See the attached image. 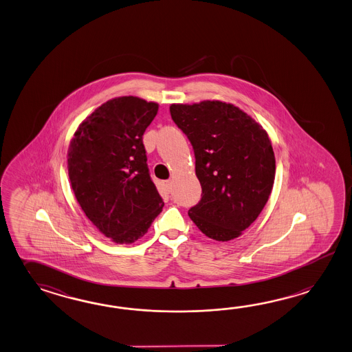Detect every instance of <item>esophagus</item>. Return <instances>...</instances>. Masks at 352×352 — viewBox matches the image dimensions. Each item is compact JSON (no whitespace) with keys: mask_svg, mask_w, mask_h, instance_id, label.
Segmentation results:
<instances>
[{"mask_svg":"<svg viewBox=\"0 0 352 352\" xmlns=\"http://www.w3.org/2000/svg\"><path fill=\"white\" fill-rule=\"evenodd\" d=\"M164 186L168 192H172V182L170 180H165Z\"/></svg>","mask_w":352,"mask_h":352,"instance_id":"34e87169","label":"esophagus"}]
</instances>
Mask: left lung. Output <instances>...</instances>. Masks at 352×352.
<instances>
[{
  "label": "left lung",
  "instance_id": "left-lung-1",
  "mask_svg": "<svg viewBox=\"0 0 352 352\" xmlns=\"http://www.w3.org/2000/svg\"><path fill=\"white\" fill-rule=\"evenodd\" d=\"M187 135L202 198L188 214L207 237L230 241L258 219L273 189L275 157L263 126L231 103H173Z\"/></svg>",
  "mask_w": 352,
  "mask_h": 352
}]
</instances>
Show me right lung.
I'll return each mask as SVG.
<instances>
[{
    "label": "right lung",
    "instance_id": "add662e5",
    "mask_svg": "<svg viewBox=\"0 0 352 352\" xmlns=\"http://www.w3.org/2000/svg\"><path fill=\"white\" fill-rule=\"evenodd\" d=\"M157 109L133 96L112 98L82 121L69 144L72 189L88 219L113 243L142 237L164 206L142 144Z\"/></svg>",
    "mask_w": 352,
    "mask_h": 352
}]
</instances>
